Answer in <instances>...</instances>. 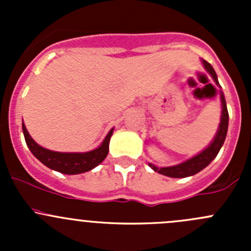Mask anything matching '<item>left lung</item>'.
I'll return each instance as SVG.
<instances>
[{
  "mask_svg": "<svg viewBox=\"0 0 251 251\" xmlns=\"http://www.w3.org/2000/svg\"><path fill=\"white\" fill-rule=\"evenodd\" d=\"M201 63H203L205 70L209 73L210 76H211L212 80L215 81V83L221 88L219 80H217L216 73H215L211 64L204 59L201 60ZM220 97H221V119H220L219 128H217L216 131V135L214 136V138L210 142L209 146L205 149H203L201 153L197 154V155L192 156V158L187 159L186 161H183V163L181 164H177V165L158 168V166H155L154 164L149 163L148 165L151 166L155 173H159L168 177H174V178H183V177H189L198 174L199 171H201L203 169L206 168V166L216 158L220 149L224 146V142L226 140L227 130H228V111H227V104L226 100H225L224 92H222L221 90H220Z\"/></svg>",
  "mask_w": 251,
  "mask_h": 251,
  "instance_id": "8db88e82",
  "label": "left lung"
}]
</instances>
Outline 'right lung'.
Returning a JSON list of instances; mask_svg holds the SVG:
<instances>
[{"mask_svg":"<svg viewBox=\"0 0 251 251\" xmlns=\"http://www.w3.org/2000/svg\"><path fill=\"white\" fill-rule=\"evenodd\" d=\"M22 127L26 146L29 147L30 151L34 154L35 158L39 159L47 168L65 175L87 173L100 165L107 158L108 151H109L110 137L114 131V128H111L100 146L93 151H85V153H65V151H54L44 148L32 140L24 123H22Z\"/></svg>","mask_w":251,"mask_h":251,"instance_id":"obj_1","label":"right lung"}]
</instances>
